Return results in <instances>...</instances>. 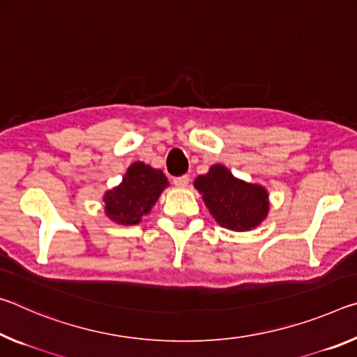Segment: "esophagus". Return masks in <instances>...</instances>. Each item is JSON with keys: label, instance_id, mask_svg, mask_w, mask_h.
Here are the masks:
<instances>
[{"label": "esophagus", "instance_id": "34e87169", "mask_svg": "<svg viewBox=\"0 0 357 357\" xmlns=\"http://www.w3.org/2000/svg\"><path fill=\"white\" fill-rule=\"evenodd\" d=\"M188 183H190L188 175H182V177L174 178V185L177 186V188H186V186H188Z\"/></svg>", "mask_w": 357, "mask_h": 357}]
</instances>
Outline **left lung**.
Listing matches in <instances>:
<instances>
[{"label": "left lung", "mask_w": 357, "mask_h": 357, "mask_svg": "<svg viewBox=\"0 0 357 357\" xmlns=\"http://www.w3.org/2000/svg\"><path fill=\"white\" fill-rule=\"evenodd\" d=\"M195 188L215 221L229 231L247 232L267 218L271 202L262 185L234 177L223 165L210 166L208 172L195 180Z\"/></svg>", "instance_id": "left-lung-1"}]
</instances>
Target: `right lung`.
Returning a JSON list of instances; mask_svg holds the SVG:
<instances>
[{
    "label": "right lung",
    "instance_id": "obj_1",
    "mask_svg": "<svg viewBox=\"0 0 357 357\" xmlns=\"http://www.w3.org/2000/svg\"><path fill=\"white\" fill-rule=\"evenodd\" d=\"M167 186V177L161 169H153L142 161L132 162L120 185L104 192L106 217L115 225H139Z\"/></svg>",
    "mask_w": 357,
    "mask_h": 357
}]
</instances>
